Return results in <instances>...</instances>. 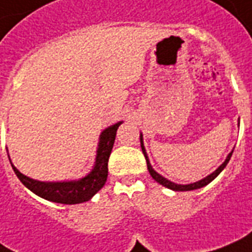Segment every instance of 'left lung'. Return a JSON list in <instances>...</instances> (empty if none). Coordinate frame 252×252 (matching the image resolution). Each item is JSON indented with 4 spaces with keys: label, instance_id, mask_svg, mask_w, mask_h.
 <instances>
[{
    "label": "left lung",
    "instance_id": "left-lung-1",
    "mask_svg": "<svg viewBox=\"0 0 252 252\" xmlns=\"http://www.w3.org/2000/svg\"><path fill=\"white\" fill-rule=\"evenodd\" d=\"M140 143H141V151H143V153H144V157L145 159H147V167H148V171L149 174H151V176L153 179H155L156 182L159 183L161 186L166 187V188L168 189H172V190H178V192H186V190H193V189H198V188H202V187L207 186L209 183H211L214 180V179L216 178V176L219 175L220 172L223 171L224 167L226 166V163L229 162L230 157H232V153H233V151L230 152L229 155H228V157H226V159L224 161V163L221 166H220L216 171H214L211 175H209L207 178L202 179V180H199V182L197 183H193V184H188V186H180V184H175V183H171V182H168L167 179H165L163 176H161L159 174H157V172L152 168L151 163H149V159H148V156H147V153H145V149H144V144H143V136L140 135Z\"/></svg>",
    "mask_w": 252,
    "mask_h": 252
}]
</instances>
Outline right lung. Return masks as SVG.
<instances>
[{
	"mask_svg": "<svg viewBox=\"0 0 252 252\" xmlns=\"http://www.w3.org/2000/svg\"><path fill=\"white\" fill-rule=\"evenodd\" d=\"M122 122H117L111 127L105 128L100 135L99 148L96 153V162L94 170L81 180L77 182H63V183H45L33 180L28 176L23 175L18 171L14 165L12 170L19 178V180L37 196L53 202L64 203V205H76V203L86 202L96 192H99L104 187L108 178V159L113 148L117 128Z\"/></svg>",
	"mask_w": 252,
	"mask_h": 252,
	"instance_id": "1",
	"label": "right lung"
}]
</instances>
